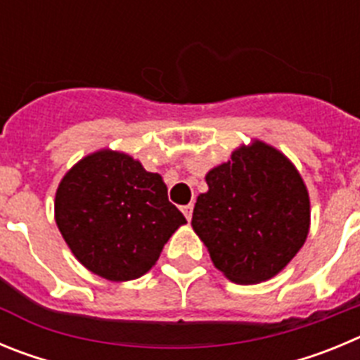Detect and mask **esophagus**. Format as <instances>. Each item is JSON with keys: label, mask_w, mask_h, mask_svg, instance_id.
Returning a JSON list of instances; mask_svg holds the SVG:
<instances>
[{"label": "esophagus", "mask_w": 360, "mask_h": 360, "mask_svg": "<svg viewBox=\"0 0 360 360\" xmlns=\"http://www.w3.org/2000/svg\"><path fill=\"white\" fill-rule=\"evenodd\" d=\"M182 212H184V216H186L187 221H191V218H193V203H189V205H184Z\"/></svg>", "instance_id": "esophagus-1"}]
</instances>
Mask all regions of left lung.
<instances>
[{
	"mask_svg": "<svg viewBox=\"0 0 360 360\" xmlns=\"http://www.w3.org/2000/svg\"><path fill=\"white\" fill-rule=\"evenodd\" d=\"M209 191L193 211L211 259L231 281H266L303 247L310 200L303 178L278 149L263 142L232 153L209 171Z\"/></svg>",
	"mask_w": 360,
	"mask_h": 360,
	"instance_id": "1",
	"label": "left lung"
}]
</instances>
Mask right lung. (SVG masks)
Listing matches in <instances>:
<instances>
[{"label": "right lung", "mask_w": 360, "mask_h": 360, "mask_svg": "<svg viewBox=\"0 0 360 360\" xmlns=\"http://www.w3.org/2000/svg\"><path fill=\"white\" fill-rule=\"evenodd\" d=\"M56 221L79 262L110 281L146 274L186 218L160 174L124 153L98 151L66 173Z\"/></svg>", "instance_id": "obj_1"}]
</instances>
